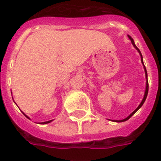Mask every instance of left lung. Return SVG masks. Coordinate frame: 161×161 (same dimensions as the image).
<instances>
[{
	"label": "left lung",
	"instance_id": "left-lung-1",
	"mask_svg": "<svg viewBox=\"0 0 161 161\" xmlns=\"http://www.w3.org/2000/svg\"><path fill=\"white\" fill-rule=\"evenodd\" d=\"M129 36V38L130 39V41H131V42H132L133 46L135 47V48L136 49V50H137L138 52H139V53H140V58H141V63H142L143 66H144V69H145V78H146V87H145V95H144V98H143L142 101H141V103H140V105H139L137 108H136V109H135V111H133V112L131 113V114H130L129 115V116H128L127 118H125V119H121V120H112V121H114V122H118V123H119V122H125V121H126V120H128V119H130V117H132L133 115L135 114V113L137 112L138 110L140 109V108L142 107V105H143V104H144V103H145V99H146V98H147L148 91H149V83H148V79H147V77H148V76H147V71H146V68H145V65H144V62H143L142 54H141V53H140V49L138 48L137 47H136V45H135V42H134V40H133L132 37H131V36Z\"/></svg>",
	"mask_w": 161,
	"mask_h": 161
}]
</instances>
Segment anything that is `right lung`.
Masks as SVG:
<instances>
[{
  "label": "right lung",
  "mask_w": 161,
  "mask_h": 161,
  "mask_svg": "<svg viewBox=\"0 0 161 161\" xmlns=\"http://www.w3.org/2000/svg\"><path fill=\"white\" fill-rule=\"evenodd\" d=\"M25 116H26V117H27V118H28L29 119H30V118H29L28 116H26V114H25ZM52 121H53V120H49V121H46V122H42V123H41V124H42V125H45V124H48V123L52 122Z\"/></svg>",
  "instance_id": "1"
}]
</instances>
